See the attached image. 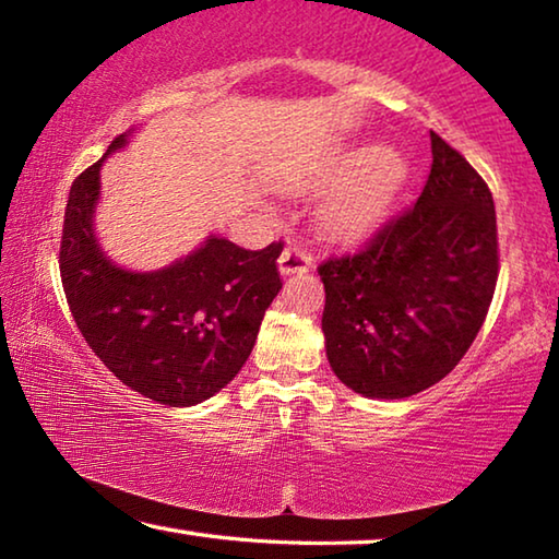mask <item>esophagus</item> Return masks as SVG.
<instances>
[{"mask_svg":"<svg viewBox=\"0 0 559 559\" xmlns=\"http://www.w3.org/2000/svg\"><path fill=\"white\" fill-rule=\"evenodd\" d=\"M313 266V257L306 249H300L296 243H288L286 249L281 251L278 259V269L283 276H290V273H302Z\"/></svg>","mask_w":559,"mask_h":559,"instance_id":"1","label":"esophagus"}]
</instances>
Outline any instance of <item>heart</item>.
Returning a JSON list of instances; mask_svg holds the SVG:
<instances>
[{
    "mask_svg": "<svg viewBox=\"0 0 559 559\" xmlns=\"http://www.w3.org/2000/svg\"><path fill=\"white\" fill-rule=\"evenodd\" d=\"M340 174L344 177L320 206V222L335 236H362L390 214L406 179V163L390 147H374L362 157L337 159L323 179Z\"/></svg>",
    "mask_w": 559,
    "mask_h": 559,
    "instance_id": "b5f03b06",
    "label": "heart"
}]
</instances>
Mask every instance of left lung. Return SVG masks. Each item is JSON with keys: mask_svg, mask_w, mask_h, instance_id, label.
Returning a JSON list of instances; mask_svg holds the SVG:
<instances>
[{"mask_svg": "<svg viewBox=\"0 0 559 559\" xmlns=\"http://www.w3.org/2000/svg\"><path fill=\"white\" fill-rule=\"evenodd\" d=\"M498 257L486 179L431 130V169L416 204L359 249L318 266L337 380L374 400H402L443 380L488 316Z\"/></svg>", "mask_w": 559, "mask_h": 559, "instance_id": "left-lung-1", "label": "left lung"}]
</instances>
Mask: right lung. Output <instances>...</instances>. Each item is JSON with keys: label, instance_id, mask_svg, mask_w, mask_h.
I'll use <instances>...</instances> for the list:
<instances>
[{"label": "right lung", "instance_id": "add662e5", "mask_svg": "<svg viewBox=\"0 0 559 559\" xmlns=\"http://www.w3.org/2000/svg\"><path fill=\"white\" fill-rule=\"evenodd\" d=\"M126 145L112 140L108 153ZM106 159V157H103ZM73 179L59 269L71 316L100 362L130 390L192 406L229 384L249 359L263 313L283 286V241L249 251L219 236L155 273H130L96 243L100 165Z\"/></svg>", "mask_w": 559, "mask_h": 559}]
</instances>
